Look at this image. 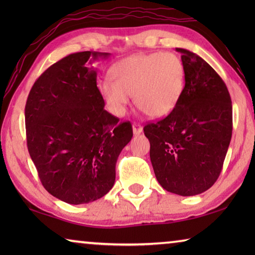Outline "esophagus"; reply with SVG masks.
Listing matches in <instances>:
<instances>
[{
  "label": "esophagus",
  "mask_w": 255,
  "mask_h": 255,
  "mask_svg": "<svg viewBox=\"0 0 255 255\" xmlns=\"http://www.w3.org/2000/svg\"><path fill=\"white\" fill-rule=\"evenodd\" d=\"M132 132H133V135H135V136L139 135V133L143 132V127H141L140 125L133 124V125H132Z\"/></svg>",
  "instance_id": "34e87169"
}]
</instances>
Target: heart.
I'll list each match as a JSON object with an SVG mask.
<instances>
[{"label": "heart", "instance_id": "1", "mask_svg": "<svg viewBox=\"0 0 255 255\" xmlns=\"http://www.w3.org/2000/svg\"><path fill=\"white\" fill-rule=\"evenodd\" d=\"M111 79L99 89L112 114L122 117L133 94L136 106L152 118L165 117L178 106L185 90V68L172 53L136 54L111 68Z\"/></svg>", "mask_w": 255, "mask_h": 255}]
</instances>
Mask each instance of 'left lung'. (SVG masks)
<instances>
[{"mask_svg": "<svg viewBox=\"0 0 255 255\" xmlns=\"http://www.w3.org/2000/svg\"><path fill=\"white\" fill-rule=\"evenodd\" d=\"M185 68V90L171 114L144 127L158 183L189 197L217 181L231 143L232 100L224 81L206 60L176 48Z\"/></svg>", "mask_w": 255, "mask_h": 255, "instance_id": "8db88e82", "label": "left lung"}]
</instances>
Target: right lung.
<instances>
[{"mask_svg":"<svg viewBox=\"0 0 255 255\" xmlns=\"http://www.w3.org/2000/svg\"><path fill=\"white\" fill-rule=\"evenodd\" d=\"M109 53L82 51L42 73L25 105L27 145L44 188L71 205L102 198L116 180V163L130 141V123L105 109L97 86L99 58Z\"/></svg>","mask_w":255,"mask_h":255,"instance_id":"obj_1","label":"right lung"}]
</instances>
